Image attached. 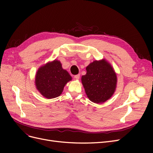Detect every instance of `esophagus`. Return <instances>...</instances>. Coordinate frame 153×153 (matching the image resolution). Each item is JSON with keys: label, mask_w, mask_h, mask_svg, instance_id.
<instances>
[{"label": "esophagus", "mask_w": 153, "mask_h": 153, "mask_svg": "<svg viewBox=\"0 0 153 153\" xmlns=\"http://www.w3.org/2000/svg\"><path fill=\"white\" fill-rule=\"evenodd\" d=\"M80 74H78V75L74 76V78H75V79H76V80H78L80 78Z\"/></svg>", "instance_id": "obj_1"}]
</instances>
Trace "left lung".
I'll return each mask as SVG.
<instances>
[{"instance_id":"left-lung-1","label":"left lung","mask_w":153,"mask_h":153,"mask_svg":"<svg viewBox=\"0 0 153 153\" xmlns=\"http://www.w3.org/2000/svg\"><path fill=\"white\" fill-rule=\"evenodd\" d=\"M86 75L82 76L85 93L94 103H101L112 96L117 84V76L112 67L105 60L95 61L86 68Z\"/></svg>"}]
</instances>
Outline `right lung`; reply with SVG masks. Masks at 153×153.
<instances>
[{
  "label": "right lung",
  "mask_w": 153,
  "mask_h": 153,
  "mask_svg": "<svg viewBox=\"0 0 153 153\" xmlns=\"http://www.w3.org/2000/svg\"><path fill=\"white\" fill-rule=\"evenodd\" d=\"M71 80V76L62 69L60 61L55 60L38 69L35 82L40 93L45 98L52 99L61 95L64 87Z\"/></svg>",
  "instance_id": "add662e5"
}]
</instances>
